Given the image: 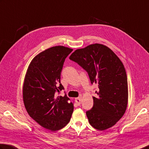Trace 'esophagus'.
I'll return each mask as SVG.
<instances>
[{"label":"esophagus","instance_id":"esophagus-1","mask_svg":"<svg viewBox=\"0 0 149 149\" xmlns=\"http://www.w3.org/2000/svg\"><path fill=\"white\" fill-rule=\"evenodd\" d=\"M75 101L78 105H79L81 104V97H78V98H76L75 99Z\"/></svg>","mask_w":149,"mask_h":149}]
</instances>
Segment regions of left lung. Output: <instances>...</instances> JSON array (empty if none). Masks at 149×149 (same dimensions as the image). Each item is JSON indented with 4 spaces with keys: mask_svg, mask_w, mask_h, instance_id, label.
I'll list each match as a JSON object with an SVG mask.
<instances>
[{
    "mask_svg": "<svg viewBox=\"0 0 149 149\" xmlns=\"http://www.w3.org/2000/svg\"><path fill=\"white\" fill-rule=\"evenodd\" d=\"M88 72L99 90L93 107L86 112L91 125L98 130L114 126L125 113L128 102L127 75L124 64L110 48L100 44L77 49L70 56Z\"/></svg>",
    "mask_w": 149,
    "mask_h": 149,
    "instance_id": "8db88e82",
    "label": "left lung"
}]
</instances>
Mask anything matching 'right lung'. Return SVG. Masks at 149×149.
<instances>
[{"instance_id": "obj_1", "label": "right lung", "mask_w": 149, "mask_h": 149, "mask_svg": "<svg viewBox=\"0 0 149 149\" xmlns=\"http://www.w3.org/2000/svg\"><path fill=\"white\" fill-rule=\"evenodd\" d=\"M72 49L58 45L34 56L26 70L23 85V99L30 117L40 126L55 132L69 123L74 103L66 95L56 96L64 89L61 74L64 60Z\"/></svg>"}]
</instances>
